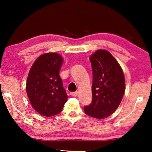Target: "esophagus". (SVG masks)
I'll return each mask as SVG.
<instances>
[{
    "mask_svg": "<svg viewBox=\"0 0 152 152\" xmlns=\"http://www.w3.org/2000/svg\"><path fill=\"white\" fill-rule=\"evenodd\" d=\"M78 91H76V92H72V93H70V95L72 96H74V97H76V96H77V95H78Z\"/></svg>",
    "mask_w": 152,
    "mask_h": 152,
    "instance_id": "34e87169",
    "label": "esophagus"
}]
</instances>
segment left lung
Here are the masks:
<instances>
[{
	"label": "left lung",
	"instance_id": "left-lung-1",
	"mask_svg": "<svg viewBox=\"0 0 152 152\" xmlns=\"http://www.w3.org/2000/svg\"><path fill=\"white\" fill-rule=\"evenodd\" d=\"M89 59L93 76V101L84 110L88 115L103 119L112 115L122 102L125 90L124 73L117 60L107 50H97Z\"/></svg>",
	"mask_w": 152,
	"mask_h": 152
}]
</instances>
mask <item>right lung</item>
Wrapping results in <instances>:
<instances>
[{"label":"right lung","instance_id":"right-lung-1","mask_svg":"<svg viewBox=\"0 0 152 152\" xmlns=\"http://www.w3.org/2000/svg\"><path fill=\"white\" fill-rule=\"evenodd\" d=\"M64 58L57 53H46L35 60L26 81V92L32 107L50 117L61 112L67 95L59 71Z\"/></svg>","mask_w":152,"mask_h":152}]
</instances>
